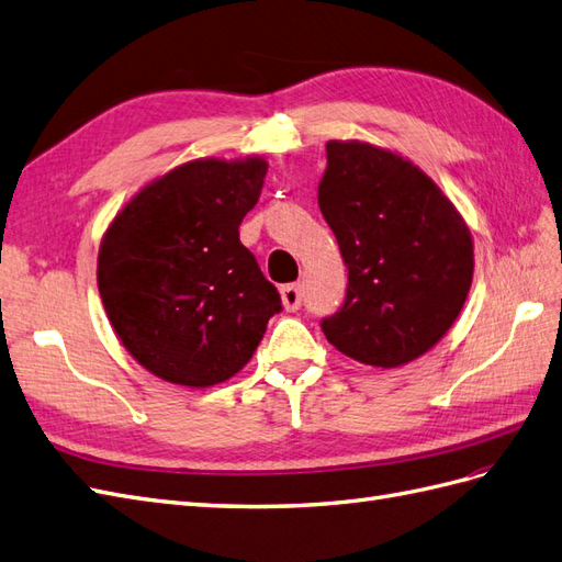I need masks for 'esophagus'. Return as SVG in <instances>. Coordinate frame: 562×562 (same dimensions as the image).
<instances>
[{"instance_id": "1", "label": "esophagus", "mask_w": 562, "mask_h": 562, "mask_svg": "<svg viewBox=\"0 0 562 562\" xmlns=\"http://www.w3.org/2000/svg\"><path fill=\"white\" fill-rule=\"evenodd\" d=\"M280 296H282L284 311H296L301 306V286L299 284L280 286Z\"/></svg>"}]
</instances>
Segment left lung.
I'll list each match as a JSON object with an SVG mask.
<instances>
[{
    "instance_id": "8db88e82",
    "label": "left lung",
    "mask_w": 562,
    "mask_h": 562,
    "mask_svg": "<svg viewBox=\"0 0 562 562\" xmlns=\"http://www.w3.org/2000/svg\"><path fill=\"white\" fill-rule=\"evenodd\" d=\"M325 151L318 206L349 286L323 333L358 363L406 366L463 311L474 270L470 227L411 158L361 139H329Z\"/></svg>"
}]
</instances>
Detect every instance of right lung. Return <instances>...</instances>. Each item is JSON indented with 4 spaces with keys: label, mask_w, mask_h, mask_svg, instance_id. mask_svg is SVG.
Instances as JSON below:
<instances>
[{
    "label": "right lung",
    "mask_w": 562,
    "mask_h": 562,
    "mask_svg": "<svg viewBox=\"0 0 562 562\" xmlns=\"http://www.w3.org/2000/svg\"><path fill=\"white\" fill-rule=\"evenodd\" d=\"M268 161L194 158L154 178L113 215L97 284L113 333L170 384L204 390L251 361L280 294L239 241Z\"/></svg>",
    "instance_id": "obj_1"
}]
</instances>
